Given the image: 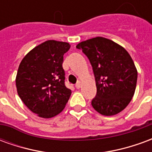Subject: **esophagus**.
Here are the masks:
<instances>
[{"label":"esophagus","mask_w":152,"mask_h":152,"mask_svg":"<svg viewBox=\"0 0 152 152\" xmlns=\"http://www.w3.org/2000/svg\"><path fill=\"white\" fill-rule=\"evenodd\" d=\"M76 89H80V81H78V82L76 83Z\"/></svg>","instance_id":"esophagus-1"}]
</instances>
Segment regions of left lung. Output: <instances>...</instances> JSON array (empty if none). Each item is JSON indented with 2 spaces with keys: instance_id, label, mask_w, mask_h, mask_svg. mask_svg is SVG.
<instances>
[{
  "instance_id": "1",
  "label": "left lung",
  "mask_w": 152,
  "mask_h": 152,
  "mask_svg": "<svg viewBox=\"0 0 152 152\" xmlns=\"http://www.w3.org/2000/svg\"><path fill=\"white\" fill-rule=\"evenodd\" d=\"M89 58L95 78L97 94L93 107L103 115L124 110L135 92L137 72L126 50L107 38L94 37L76 45Z\"/></svg>"
}]
</instances>
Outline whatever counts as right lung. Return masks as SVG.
<instances>
[{"label":"right lung","mask_w":152,"mask_h":152,"mask_svg":"<svg viewBox=\"0 0 152 152\" xmlns=\"http://www.w3.org/2000/svg\"><path fill=\"white\" fill-rule=\"evenodd\" d=\"M66 42L47 40L23 58L16 76L19 98L39 116L51 118L62 112L72 94L65 86L63 55Z\"/></svg>","instance_id":"1"}]
</instances>
